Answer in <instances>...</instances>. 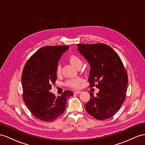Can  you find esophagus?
Segmentation results:
<instances>
[{
    "instance_id": "1",
    "label": "esophagus",
    "mask_w": 145,
    "mask_h": 145,
    "mask_svg": "<svg viewBox=\"0 0 145 145\" xmlns=\"http://www.w3.org/2000/svg\"><path fill=\"white\" fill-rule=\"evenodd\" d=\"M81 92H82V91H80V90H76V91H74V93H76V94H79V93H80Z\"/></svg>"
}]
</instances>
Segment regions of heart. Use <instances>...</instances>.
Returning a JSON list of instances; mask_svg holds the SVG:
<instances>
[{
    "mask_svg": "<svg viewBox=\"0 0 145 145\" xmlns=\"http://www.w3.org/2000/svg\"><path fill=\"white\" fill-rule=\"evenodd\" d=\"M69 61L71 64L75 68H77L79 66L82 65V60L78 56L76 55H71L69 56ZM61 72V66L59 65L57 66L56 68V73L59 74ZM81 82V79L80 78H75V79H69L66 81V84L68 86L71 87L73 88H77L80 86V83Z\"/></svg>",
    "mask_w": 145,
    "mask_h": 145,
    "instance_id": "1",
    "label": "heart"
}]
</instances>
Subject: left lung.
Instances as JSON below:
<instances>
[{
    "mask_svg": "<svg viewBox=\"0 0 145 145\" xmlns=\"http://www.w3.org/2000/svg\"><path fill=\"white\" fill-rule=\"evenodd\" d=\"M77 50L90 66V87L99 89L97 96L89 92L87 112L98 120L112 117L125 99L128 76L119 56L105 44H77Z\"/></svg>",
    "mask_w": 145,
    "mask_h": 145,
    "instance_id": "8db88e82",
    "label": "left lung"
}]
</instances>
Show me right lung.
<instances>
[{
	"mask_svg": "<svg viewBox=\"0 0 145 145\" xmlns=\"http://www.w3.org/2000/svg\"><path fill=\"white\" fill-rule=\"evenodd\" d=\"M68 48V45L42 47L24 66L22 76L23 101L31 113L41 121L49 122L58 118L65 110L68 98L73 95L72 91L65 90L56 97L50 91L57 79L58 62Z\"/></svg>",
	"mask_w": 145,
	"mask_h": 145,
	"instance_id": "obj_1",
	"label": "right lung"
}]
</instances>
